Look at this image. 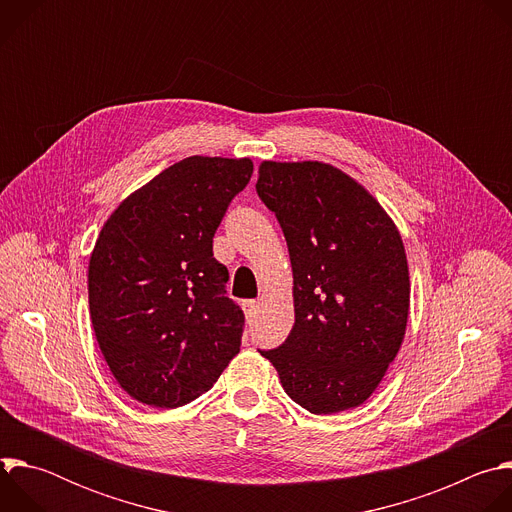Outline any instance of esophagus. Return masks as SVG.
<instances>
[{
	"label": "esophagus",
	"instance_id": "obj_1",
	"mask_svg": "<svg viewBox=\"0 0 512 512\" xmlns=\"http://www.w3.org/2000/svg\"><path fill=\"white\" fill-rule=\"evenodd\" d=\"M257 308H259V302H255V300H245L243 302V310H245L247 318H251L257 312Z\"/></svg>",
	"mask_w": 512,
	"mask_h": 512
}]
</instances>
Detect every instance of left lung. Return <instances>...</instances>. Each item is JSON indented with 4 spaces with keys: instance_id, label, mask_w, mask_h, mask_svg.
<instances>
[{
    "instance_id": "obj_1",
    "label": "left lung",
    "mask_w": 512,
    "mask_h": 512,
    "mask_svg": "<svg viewBox=\"0 0 512 512\" xmlns=\"http://www.w3.org/2000/svg\"><path fill=\"white\" fill-rule=\"evenodd\" d=\"M255 188L287 241L296 308L283 344L259 352L310 413L358 407L405 336L409 269L401 235L367 190L322 162H263Z\"/></svg>"
}]
</instances>
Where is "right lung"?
Masks as SVG:
<instances>
[{
    "label": "right lung",
    "instance_id": "right-lung-1",
    "mask_svg": "<svg viewBox=\"0 0 512 512\" xmlns=\"http://www.w3.org/2000/svg\"><path fill=\"white\" fill-rule=\"evenodd\" d=\"M251 174L247 158H186L123 200L97 239L95 336L117 383L145 405L194 401L239 352L245 314L212 237Z\"/></svg>",
    "mask_w": 512,
    "mask_h": 512
}]
</instances>
